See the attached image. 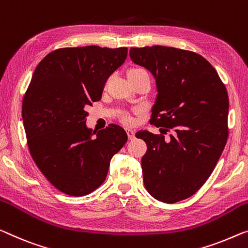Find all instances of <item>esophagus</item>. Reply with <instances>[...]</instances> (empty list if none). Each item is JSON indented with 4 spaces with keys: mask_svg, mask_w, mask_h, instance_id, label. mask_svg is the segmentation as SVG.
Returning a JSON list of instances; mask_svg holds the SVG:
<instances>
[{
    "mask_svg": "<svg viewBox=\"0 0 248 248\" xmlns=\"http://www.w3.org/2000/svg\"><path fill=\"white\" fill-rule=\"evenodd\" d=\"M127 135H128L129 140L135 139V132L134 130H131V129H127Z\"/></svg>",
    "mask_w": 248,
    "mask_h": 248,
    "instance_id": "esophagus-1",
    "label": "esophagus"
}]
</instances>
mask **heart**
<instances>
[{
	"instance_id": "b5f03b06",
	"label": "heart",
	"mask_w": 248,
	"mask_h": 248,
	"mask_svg": "<svg viewBox=\"0 0 248 248\" xmlns=\"http://www.w3.org/2000/svg\"><path fill=\"white\" fill-rule=\"evenodd\" d=\"M145 72H146L145 70H142L140 68H134V69L129 70L128 77L138 76V75H140V73H145ZM121 121H123V123L125 124H130L132 123V117L129 113H124L123 116H121Z\"/></svg>"
}]
</instances>
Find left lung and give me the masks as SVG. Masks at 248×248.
I'll use <instances>...</instances> for the list:
<instances>
[{"label":"left lung","mask_w":248,"mask_h":248,"mask_svg":"<svg viewBox=\"0 0 248 248\" xmlns=\"http://www.w3.org/2000/svg\"><path fill=\"white\" fill-rule=\"evenodd\" d=\"M136 64L153 73L157 99L150 124L160 135L136 134L147 145L141 159L145 187L173 204L193 196L212 175L228 138L227 90L204 57L171 46L131 47ZM168 131L173 134L165 140Z\"/></svg>","instance_id":"8db88e82"}]
</instances>
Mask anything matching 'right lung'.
<instances>
[{
    "mask_svg": "<svg viewBox=\"0 0 248 248\" xmlns=\"http://www.w3.org/2000/svg\"><path fill=\"white\" fill-rule=\"evenodd\" d=\"M127 47H62L35 68L22 103L30 154L46 178L62 193L84 196L105 182L110 160L127 142L120 125L97 132L86 111L99 101L106 81L124 63Z\"/></svg>",
    "mask_w": 248,
    "mask_h": 248,
    "instance_id": "obj_1",
    "label": "right lung"
}]
</instances>
